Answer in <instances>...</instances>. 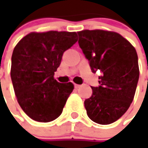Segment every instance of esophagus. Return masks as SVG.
<instances>
[{
    "mask_svg": "<svg viewBox=\"0 0 148 148\" xmlns=\"http://www.w3.org/2000/svg\"><path fill=\"white\" fill-rule=\"evenodd\" d=\"M80 87H81V86H80V85H77V84H75V88L78 89V88H80Z\"/></svg>",
    "mask_w": 148,
    "mask_h": 148,
    "instance_id": "34e87169",
    "label": "esophagus"
}]
</instances>
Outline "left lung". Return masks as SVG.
I'll use <instances>...</instances> for the list:
<instances>
[{"instance_id":"8db88e82","label":"left lung","mask_w":148,"mask_h":148,"mask_svg":"<svg viewBox=\"0 0 148 148\" xmlns=\"http://www.w3.org/2000/svg\"><path fill=\"white\" fill-rule=\"evenodd\" d=\"M79 45L93 72L99 71V87L84 102L88 117L110 124L122 117L133 102L139 78L136 49L116 32L84 29L77 32Z\"/></svg>"}]
</instances>
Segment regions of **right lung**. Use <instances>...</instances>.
I'll list each match as a JSON object with an SVG mask.
<instances>
[{
	"instance_id": "add662e5",
	"label": "right lung",
	"mask_w": 148,
	"mask_h": 148,
	"mask_svg": "<svg viewBox=\"0 0 148 148\" xmlns=\"http://www.w3.org/2000/svg\"><path fill=\"white\" fill-rule=\"evenodd\" d=\"M77 41V32H31L14 47L10 68L14 94L33 120L48 123L61 115L74 85L57 82L54 72Z\"/></svg>"
}]
</instances>
